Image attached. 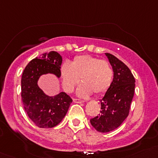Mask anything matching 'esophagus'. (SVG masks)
Returning <instances> with one entry per match:
<instances>
[{"mask_svg":"<svg viewBox=\"0 0 158 158\" xmlns=\"http://www.w3.org/2000/svg\"><path fill=\"white\" fill-rule=\"evenodd\" d=\"M73 102H74L75 103H82V100L79 99V98H73Z\"/></svg>","mask_w":158,"mask_h":158,"instance_id":"34e87169","label":"esophagus"}]
</instances>
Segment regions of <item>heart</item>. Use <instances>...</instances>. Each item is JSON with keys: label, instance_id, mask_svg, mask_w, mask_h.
I'll list each match as a JSON object with an SVG mask.
<instances>
[{"label": "heart", "instance_id": "obj_1", "mask_svg": "<svg viewBox=\"0 0 158 158\" xmlns=\"http://www.w3.org/2000/svg\"><path fill=\"white\" fill-rule=\"evenodd\" d=\"M63 89L72 92L80 78L83 83L77 91L79 96L87 97L105 93L111 85L113 69L108 61L89 55L75 57L73 63L65 62L60 69Z\"/></svg>", "mask_w": 158, "mask_h": 158}]
</instances>
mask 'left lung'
Instances as JSON below:
<instances>
[{"label": "left lung", "mask_w": 158, "mask_h": 158, "mask_svg": "<svg viewBox=\"0 0 158 158\" xmlns=\"http://www.w3.org/2000/svg\"><path fill=\"white\" fill-rule=\"evenodd\" d=\"M106 55L112 66L114 78L100 100L99 114L90 120L93 128L102 133L116 129L128 117L135 87V77L128 66L112 54Z\"/></svg>", "instance_id": "8db88e82"}]
</instances>
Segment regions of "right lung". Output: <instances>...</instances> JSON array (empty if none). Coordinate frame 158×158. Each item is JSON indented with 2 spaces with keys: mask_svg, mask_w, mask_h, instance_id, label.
I'll use <instances>...</instances> for the list:
<instances>
[{
  "mask_svg": "<svg viewBox=\"0 0 158 158\" xmlns=\"http://www.w3.org/2000/svg\"><path fill=\"white\" fill-rule=\"evenodd\" d=\"M61 63L62 57L58 52H45L32 60L22 74L21 98L23 108L39 128H53L58 125L73 102L71 97L63 92L49 97L37 85L38 79L42 75L52 73L60 77Z\"/></svg>",
  "mask_w": 158,
  "mask_h": 158,
  "instance_id": "add662e5",
  "label": "right lung"
}]
</instances>
